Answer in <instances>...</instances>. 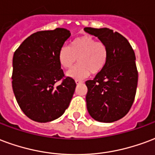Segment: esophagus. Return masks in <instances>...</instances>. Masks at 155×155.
<instances>
[{
	"label": "esophagus",
	"mask_w": 155,
	"mask_h": 155,
	"mask_svg": "<svg viewBox=\"0 0 155 155\" xmlns=\"http://www.w3.org/2000/svg\"><path fill=\"white\" fill-rule=\"evenodd\" d=\"M83 82H84L83 81H80V80H75V83H76V84H79L83 83Z\"/></svg>",
	"instance_id": "obj_1"
}]
</instances>
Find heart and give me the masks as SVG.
Here are the masks:
<instances>
[{
	"mask_svg": "<svg viewBox=\"0 0 155 155\" xmlns=\"http://www.w3.org/2000/svg\"><path fill=\"white\" fill-rule=\"evenodd\" d=\"M108 57L107 47L102 41H96L89 35L75 38L71 47L64 45L58 52V61L63 68H71L79 61L77 66L70 69L66 75L74 80H82L90 73L96 74L103 71Z\"/></svg>",
	"mask_w": 155,
	"mask_h": 155,
	"instance_id": "obj_1",
	"label": "heart"
}]
</instances>
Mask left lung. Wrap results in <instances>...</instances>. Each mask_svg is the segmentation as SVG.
<instances>
[{"mask_svg":"<svg viewBox=\"0 0 155 155\" xmlns=\"http://www.w3.org/2000/svg\"><path fill=\"white\" fill-rule=\"evenodd\" d=\"M107 47L108 57L103 71L85 82L87 109L93 118L113 122L127 115L136 96L138 71L136 56L127 39L107 28H84Z\"/></svg>","mask_w":155,"mask_h":155,"instance_id":"8db88e82","label":"left lung"}]
</instances>
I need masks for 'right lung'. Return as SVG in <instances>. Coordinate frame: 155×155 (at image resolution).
<instances>
[{
  "label": "right lung",
  "mask_w": 155,
  "mask_h": 155,
  "mask_svg": "<svg viewBox=\"0 0 155 155\" xmlns=\"http://www.w3.org/2000/svg\"><path fill=\"white\" fill-rule=\"evenodd\" d=\"M71 36L63 28L39 31L28 37L15 51L12 88L17 103L33 121L48 122L65 113L76 84L65 77L58 52ZM62 80L56 87L57 81Z\"/></svg>",
  "instance_id": "right-lung-1"
}]
</instances>
